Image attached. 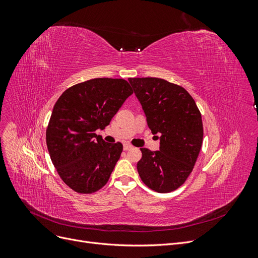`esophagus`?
Listing matches in <instances>:
<instances>
[{
    "mask_svg": "<svg viewBox=\"0 0 258 258\" xmlns=\"http://www.w3.org/2000/svg\"><path fill=\"white\" fill-rule=\"evenodd\" d=\"M130 148H132V145H131V144H129V143H124V144H123V150H124V151H129Z\"/></svg>",
    "mask_w": 258,
    "mask_h": 258,
    "instance_id": "1",
    "label": "esophagus"
}]
</instances>
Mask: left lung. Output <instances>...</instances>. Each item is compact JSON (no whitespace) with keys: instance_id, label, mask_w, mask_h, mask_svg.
<instances>
[{"instance_id":"left-lung-1","label":"left lung","mask_w":258,"mask_h":258,"mask_svg":"<svg viewBox=\"0 0 258 258\" xmlns=\"http://www.w3.org/2000/svg\"><path fill=\"white\" fill-rule=\"evenodd\" d=\"M159 151L141 148L137 168L143 183L157 192L173 191L191 173L204 139L201 114L183 87L156 77L129 79Z\"/></svg>"}]
</instances>
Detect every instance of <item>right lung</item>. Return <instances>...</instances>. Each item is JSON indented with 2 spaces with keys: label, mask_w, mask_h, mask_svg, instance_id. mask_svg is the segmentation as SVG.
I'll use <instances>...</instances> for the list:
<instances>
[{
  "label": "right lung",
  "mask_w": 258,
  "mask_h": 258,
  "mask_svg": "<svg viewBox=\"0 0 258 258\" xmlns=\"http://www.w3.org/2000/svg\"><path fill=\"white\" fill-rule=\"evenodd\" d=\"M132 93L124 80L93 79L72 86L57 100L46 143L61 179L76 192L92 194L107 183L122 144L106 143L96 130L110 124Z\"/></svg>",
  "instance_id": "right-lung-1"
}]
</instances>
